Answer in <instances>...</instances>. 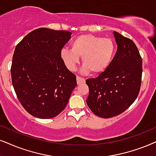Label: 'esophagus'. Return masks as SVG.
I'll use <instances>...</instances> for the list:
<instances>
[{
  "label": "esophagus",
  "instance_id": "esophagus-1",
  "mask_svg": "<svg viewBox=\"0 0 156 156\" xmlns=\"http://www.w3.org/2000/svg\"><path fill=\"white\" fill-rule=\"evenodd\" d=\"M76 80H77V83H78V85L83 83H85V81H86L83 78H81V77H79V76H77Z\"/></svg>",
  "mask_w": 156,
  "mask_h": 156
}]
</instances>
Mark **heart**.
Masks as SVG:
<instances>
[{
	"instance_id": "b5f03b06",
	"label": "heart",
	"mask_w": 156,
	"mask_h": 156,
	"mask_svg": "<svg viewBox=\"0 0 156 156\" xmlns=\"http://www.w3.org/2000/svg\"><path fill=\"white\" fill-rule=\"evenodd\" d=\"M71 49L63 48L60 58L70 70H74L82 57L83 73H101L111 64L116 52V45L110 38L93 34H81L70 42Z\"/></svg>"
}]
</instances>
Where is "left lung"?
Segmentation results:
<instances>
[{"instance_id":"8db88e82","label":"left lung","mask_w":156,"mask_h":156,"mask_svg":"<svg viewBox=\"0 0 156 156\" xmlns=\"http://www.w3.org/2000/svg\"><path fill=\"white\" fill-rule=\"evenodd\" d=\"M117 51L110 66L96 78L86 80L89 88L86 103L102 118L119 115L130 106L141 86L142 58L135 43L114 31Z\"/></svg>"}]
</instances>
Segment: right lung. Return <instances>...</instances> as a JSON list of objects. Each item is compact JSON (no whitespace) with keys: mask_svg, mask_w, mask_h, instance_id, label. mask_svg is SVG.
I'll return each mask as SVG.
<instances>
[{"mask_svg":"<svg viewBox=\"0 0 156 156\" xmlns=\"http://www.w3.org/2000/svg\"><path fill=\"white\" fill-rule=\"evenodd\" d=\"M68 31L39 28L16 47L11 73L18 99L31 115L40 119L58 116L77 86L60 51L71 37Z\"/></svg>","mask_w":156,"mask_h":156,"instance_id":"1","label":"right lung"}]
</instances>
